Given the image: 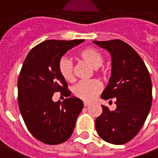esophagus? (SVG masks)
Segmentation results:
<instances>
[{
    "mask_svg": "<svg viewBox=\"0 0 158 158\" xmlns=\"http://www.w3.org/2000/svg\"><path fill=\"white\" fill-rule=\"evenodd\" d=\"M89 102H83V106L84 107L89 106Z\"/></svg>",
    "mask_w": 158,
    "mask_h": 158,
    "instance_id": "34e87169",
    "label": "esophagus"
}]
</instances>
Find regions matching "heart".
Returning a JSON list of instances; mask_svg holds the SVG:
<instances>
[{"mask_svg": "<svg viewBox=\"0 0 158 158\" xmlns=\"http://www.w3.org/2000/svg\"><path fill=\"white\" fill-rule=\"evenodd\" d=\"M79 56L82 61L89 63L92 68L97 69L103 63V56L100 52L94 48H87L81 50ZM58 70L62 77L68 81H74V65L71 59L63 56L58 62ZM102 89L101 82L97 80L81 81L73 88L74 95L83 101H91L96 97Z\"/></svg>", "mask_w": 158, "mask_h": 158, "instance_id": "heart-1", "label": "heart"}]
</instances>
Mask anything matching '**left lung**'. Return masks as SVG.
Segmentation results:
<instances>
[{"instance_id":"obj_1","label":"left lung","mask_w":158,"mask_h":158,"mask_svg":"<svg viewBox=\"0 0 158 158\" xmlns=\"http://www.w3.org/2000/svg\"><path fill=\"white\" fill-rule=\"evenodd\" d=\"M93 42L110 52L112 59L111 77L102 98L116 100L115 110L102 106V113L96 119V131L110 143L124 144L140 131L151 110V76L140 56L128 43L117 39Z\"/></svg>"}]
</instances>
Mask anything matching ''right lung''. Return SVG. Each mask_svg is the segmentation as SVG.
I'll use <instances>...</instances> for the list:
<instances>
[{
	"label": "right lung",
	"instance_id": "obj_1",
	"mask_svg": "<svg viewBox=\"0 0 158 158\" xmlns=\"http://www.w3.org/2000/svg\"><path fill=\"white\" fill-rule=\"evenodd\" d=\"M83 41L48 40L33 48L23 62L18 78L19 109L27 130L44 143L66 142L83 108L82 101L75 96L63 102L52 100L55 92L70 96L58 62L68 50Z\"/></svg>",
	"mask_w": 158,
	"mask_h": 158
}]
</instances>
